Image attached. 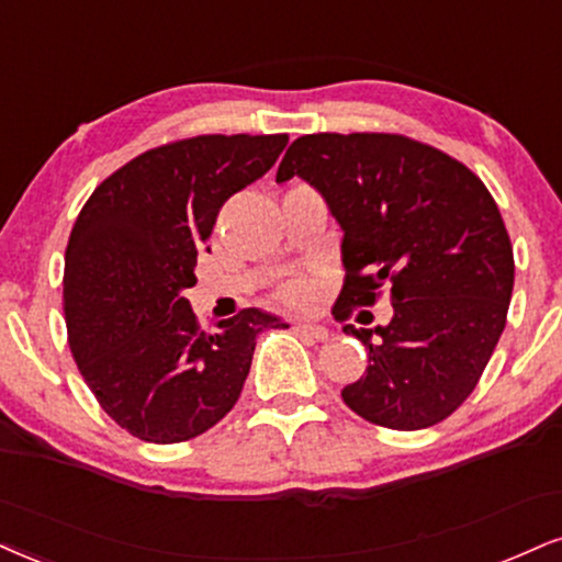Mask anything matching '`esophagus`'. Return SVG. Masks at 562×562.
Segmentation results:
<instances>
[{
	"label": "esophagus",
	"instance_id": "34e87169",
	"mask_svg": "<svg viewBox=\"0 0 562 562\" xmlns=\"http://www.w3.org/2000/svg\"><path fill=\"white\" fill-rule=\"evenodd\" d=\"M295 333L306 335V337H314V340H329V329L324 327V324H311V322H301L295 324Z\"/></svg>",
	"mask_w": 562,
	"mask_h": 562
}]
</instances>
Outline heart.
Wrapping results in <instances>:
<instances>
[{"label": "heart", "mask_w": 562, "mask_h": 562, "mask_svg": "<svg viewBox=\"0 0 562 562\" xmlns=\"http://www.w3.org/2000/svg\"><path fill=\"white\" fill-rule=\"evenodd\" d=\"M282 299L293 303V306H311V303L319 299V282L314 277H295V280H290L282 288Z\"/></svg>", "instance_id": "b5f03b06"}]
</instances>
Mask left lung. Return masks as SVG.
<instances>
[{
  "instance_id": "obj_1",
  "label": "left lung",
  "mask_w": 562,
  "mask_h": 562,
  "mask_svg": "<svg viewBox=\"0 0 562 562\" xmlns=\"http://www.w3.org/2000/svg\"><path fill=\"white\" fill-rule=\"evenodd\" d=\"M290 178L342 229L337 314L390 290L384 327H342L369 353L342 401L380 427H435L471 395L505 329L516 263L495 199L458 159L390 133L301 135L277 170Z\"/></svg>"
}]
</instances>
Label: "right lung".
Masks as SVG:
<instances>
[{
	"mask_svg": "<svg viewBox=\"0 0 562 562\" xmlns=\"http://www.w3.org/2000/svg\"><path fill=\"white\" fill-rule=\"evenodd\" d=\"M288 135H195L140 154L80 209L65 251L70 350L101 408L146 442L204 435L240 397L267 327L243 308L204 333L186 290L216 214L272 170Z\"/></svg>",
	"mask_w": 562,
	"mask_h": 562,
	"instance_id": "add662e5",
	"label": "right lung"
}]
</instances>
